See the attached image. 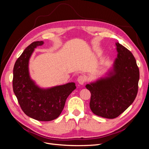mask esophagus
<instances>
[{
  "label": "esophagus",
  "mask_w": 149,
  "mask_h": 149,
  "mask_svg": "<svg viewBox=\"0 0 149 149\" xmlns=\"http://www.w3.org/2000/svg\"><path fill=\"white\" fill-rule=\"evenodd\" d=\"M78 83L80 84V85H83L84 83H85L86 81V77L84 76H83V75H81L79 76V77L78 78Z\"/></svg>",
  "instance_id": "1"
}]
</instances>
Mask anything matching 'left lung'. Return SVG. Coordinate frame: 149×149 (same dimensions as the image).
<instances>
[{
	"mask_svg": "<svg viewBox=\"0 0 149 149\" xmlns=\"http://www.w3.org/2000/svg\"><path fill=\"white\" fill-rule=\"evenodd\" d=\"M118 56L101 78L86 85L91 92L89 106L94 114L118 117L132 104L138 91L139 70L132 53L116 42Z\"/></svg>",
	"mask_w": 149,
	"mask_h": 149,
	"instance_id": "1",
	"label": "left lung"
}]
</instances>
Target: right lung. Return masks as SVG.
<instances>
[{
	"instance_id": "right-lung-1",
	"label": "right lung",
	"mask_w": 149,
	"mask_h": 149,
	"mask_svg": "<svg viewBox=\"0 0 149 149\" xmlns=\"http://www.w3.org/2000/svg\"><path fill=\"white\" fill-rule=\"evenodd\" d=\"M43 44V41L31 43L17 60L13 70V90L26 116L39 121H50L60 115L67 97L76 89V86L71 82L44 88L31 79L30 59L35 49Z\"/></svg>"
}]
</instances>
